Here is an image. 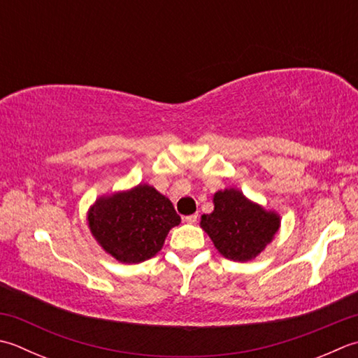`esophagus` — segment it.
<instances>
[{
  "mask_svg": "<svg viewBox=\"0 0 358 358\" xmlns=\"http://www.w3.org/2000/svg\"><path fill=\"white\" fill-rule=\"evenodd\" d=\"M197 219H199V214H191V215H186L185 217V222L195 223V222H197Z\"/></svg>",
  "mask_w": 358,
  "mask_h": 358,
  "instance_id": "obj_1",
  "label": "esophagus"
}]
</instances>
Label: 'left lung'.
<instances>
[{
	"instance_id": "8db88e82",
	"label": "left lung",
	"mask_w": 358,
	"mask_h": 358,
	"mask_svg": "<svg viewBox=\"0 0 358 358\" xmlns=\"http://www.w3.org/2000/svg\"><path fill=\"white\" fill-rule=\"evenodd\" d=\"M201 228L220 255L231 261H250L270 243L279 228V217L243 197L237 189L214 195V211L201 215Z\"/></svg>"
}]
</instances>
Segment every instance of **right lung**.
<instances>
[{
	"label": "right lung",
	"instance_id": "add662e5",
	"mask_svg": "<svg viewBox=\"0 0 358 358\" xmlns=\"http://www.w3.org/2000/svg\"><path fill=\"white\" fill-rule=\"evenodd\" d=\"M180 222L171 200L147 185L99 199L88 215L96 241L125 264H138L155 256L169 229Z\"/></svg>",
	"mask_w": 358,
	"mask_h": 358
}]
</instances>
